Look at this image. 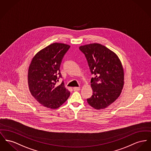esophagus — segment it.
<instances>
[{
  "mask_svg": "<svg viewBox=\"0 0 151 151\" xmlns=\"http://www.w3.org/2000/svg\"><path fill=\"white\" fill-rule=\"evenodd\" d=\"M73 91H79L80 90V87H73Z\"/></svg>",
  "mask_w": 151,
  "mask_h": 151,
  "instance_id": "obj_1",
  "label": "esophagus"
}]
</instances>
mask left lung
I'll return each mask as SVG.
<instances>
[{"mask_svg":"<svg viewBox=\"0 0 151 151\" xmlns=\"http://www.w3.org/2000/svg\"><path fill=\"white\" fill-rule=\"evenodd\" d=\"M92 74L93 95L87 102L96 109H104L113 103L122 93L124 83L123 67L119 57L106 46L99 43L81 45Z\"/></svg>","mask_w":151,"mask_h":151,"instance_id":"obj_1","label":"left lung"}]
</instances>
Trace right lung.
<instances>
[{
    "instance_id": "1",
    "label": "right lung",
    "mask_w": 151,
    "mask_h": 151,
    "mask_svg": "<svg viewBox=\"0 0 151 151\" xmlns=\"http://www.w3.org/2000/svg\"><path fill=\"white\" fill-rule=\"evenodd\" d=\"M70 45L54 43L36 54L28 70V84L31 94L42 106L52 109L61 106L70 92L63 82L58 85L63 58Z\"/></svg>"
}]
</instances>
